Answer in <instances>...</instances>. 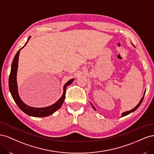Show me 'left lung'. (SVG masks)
Wrapping results in <instances>:
<instances>
[{
    "label": "left lung",
    "instance_id": "left-lung-1",
    "mask_svg": "<svg viewBox=\"0 0 154 154\" xmlns=\"http://www.w3.org/2000/svg\"><path fill=\"white\" fill-rule=\"evenodd\" d=\"M145 92H146V91H145V92H144V95H143V97H142V98H141V101H140V102H139V103L137 104V105L136 106V107H135V108L134 109H133L132 110H129V111H127V112H123V114H122V117H123V116H127V115H128V114H130V113H131V112H134V111H135V110H136L137 108H138V107L139 106H140V105L141 104V103H142V101H143V98H144V94H145ZM91 105L92 106V108L93 109H94V110H96L95 109V108H94V106H93L92 105V103H91Z\"/></svg>",
    "mask_w": 154,
    "mask_h": 154
}]
</instances>
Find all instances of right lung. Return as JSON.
<instances>
[{
	"label": "right lung",
	"instance_id": "add662e5",
	"mask_svg": "<svg viewBox=\"0 0 154 154\" xmlns=\"http://www.w3.org/2000/svg\"><path fill=\"white\" fill-rule=\"evenodd\" d=\"M29 38L30 36L29 37V38L27 40V42L26 43L24 46L27 44V42L29 41ZM24 46H23L20 49H22ZM20 49L18 50V51L15 54L11 64V72L10 74V77H9V88H10L11 94L18 106L19 107L21 110H22L26 114L31 116H33V117H46V116H50L53 114L54 112L57 111L58 109H59L60 108V106L63 104L65 100V97H66V87L67 85L71 84V83L73 82L74 79L70 80L64 85L63 93L62 96L60 97V99L57 102V103H55L53 105L44 107V108H34V107H31L26 105L24 102L20 100L19 96H18L17 84V72L18 69V61Z\"/></svg>",
	"mask_w": 154,
	"mask_h": 154
}]
</instances>
